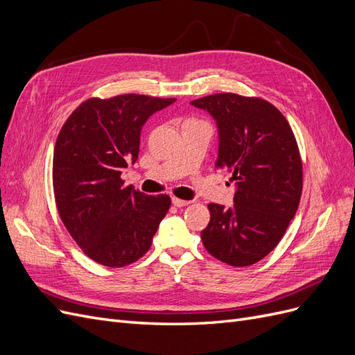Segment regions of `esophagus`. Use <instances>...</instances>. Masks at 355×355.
<instances>
[{"label":"esophagus","instance_id":"obj_1","mask_svg":"<svg viewBox=\"0 0 355 355\" xmlns=\"http://www.w3.org/2000/svg\"><path fill=\"white\" fill-rule=\"evenodd\" d=\"M171 202H173V206H176V207H184V206H188V204H189L188 200H182V198H178V197L171 198Z\"/></svg>","mask_w":355,"mask_h":355}]
</instances>
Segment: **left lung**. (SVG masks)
<instances>
[{
    "mask_svg": "<svg viewBox=\"0 0 355 355\" xmlns=\"http://www.w3.org/2000/svg\"><path fill=\"white\" fill-rule=\"evenodd\" d=\"M219 128L214 167L232 173L234 206L210 202L201 231L206 250L231 266L262 261L282 241L302 196L304 170L296 137L272 103L254 96L216 93L191 102Z\"/></svg>",
    "mask_w": 355,
    "mask_h": 355,
    "instance_id": "8db88e82",
    "label": "left lung"
}]
</instances>
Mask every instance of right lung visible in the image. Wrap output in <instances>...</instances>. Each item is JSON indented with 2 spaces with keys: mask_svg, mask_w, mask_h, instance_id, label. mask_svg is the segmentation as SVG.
Masks as SVG:
<instances>
[{
  "mask_svg": "<svg viewBox=\"0 0 355 355\" xmlns=\"http://www.w3.org/2000/svg\"><path fill=\"white\" fill-rule=\"evenodd\" d=\"M176 99L145 94L90 98L62 125L53 154V191L59 216L90 259L123 268L149 250L171 200L125 185L121 170L139 155L141 130Z\"/></svg>",
  "mask_w": 355,
  "mask_h": 355,
  "instance_id": "add662e5",
  "label": "right lung"
}]
</instances>
